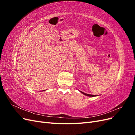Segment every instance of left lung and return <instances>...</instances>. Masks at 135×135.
I'll list each match as a JSON object with an SVG mask.
<instances>
[{
	"mask_svg": "<svg viewBox=\"0 0 135 135\" xmlns=\"http://www.w3.org/2000/svg\"><path fill=\"white\" fill-rule=\"evenodd\" d=\"M81 92V91H80ZM81 93H82L83 94H84V95H86V96H90V97H94V96H96V95H89V94H87V93H84V92H81Z\"/></svg>",
	"mask_w": 135,
	"mask_h": 135,
	"instance_id": "1",
	"label": "left lung"
}]
</instances>
